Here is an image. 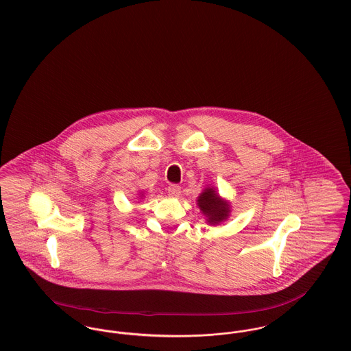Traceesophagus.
Returning <instances> with one entry per match:
<instances>
[{
  "label": "esophagus",
  "mask_w": 351,
  "mask_h": 351,
  "mask_svg": "<svg viewBox=\"0 0 351 351\" xmlns=\"http://www.w3.org/2000/svg\"><path fill=\"white\" fill-rule=\"evenodd\" d=\"M167 191H168V195L172 196V197H179L180 193H182V188L178 184H169Z\"/></svg>",
  "instance_id": "1"
}]
</instances>
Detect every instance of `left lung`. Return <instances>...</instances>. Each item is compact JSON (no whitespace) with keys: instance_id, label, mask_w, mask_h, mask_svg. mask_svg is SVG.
Returning a JSON list of instances; mask_svg holds the SVG:
<instances>
[{"instance_id":"8db88e82","label":"left lung","mask_w":351,"mask_h":351,"mask_svg":"<svg viewBox=\"0 0 351 351\" xmlns=\"http://www.w3.org/2000/svg\"><path fill=\"white\" fill-rule=\"evenodd\" d=\"M197 206L210 226H217L221 221H226L230 213L229 203L219 196L213 186H208L200 193L197 197Z\"/></svg>"}]
</instances>
